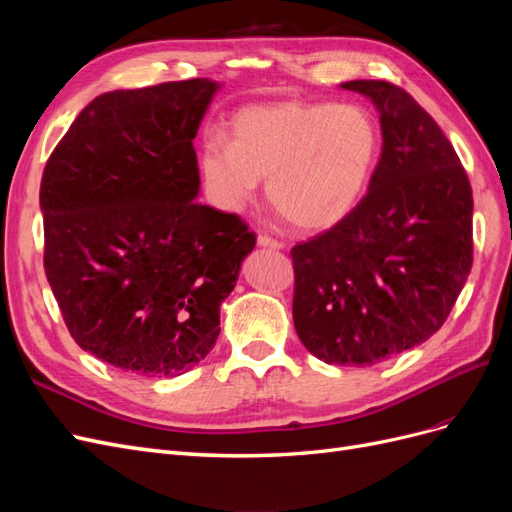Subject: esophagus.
Returning <instances> with one entry per match:
<instances>
[{
	"instance_id": "1",
	"label": "esophagus",
	"mask_w": 512,
	"mask_h": 512,
	"mask_svg": "<svg viewBox=\"0 0 512 512\" xmlns=\"http://www.w3.org/2000/svg\"><path fill=\"white\" fill-rule=\"evenodd\" d=\"M256 243H258L260 247H269V250H284V243L273 239V237H269V235H258Z\"/></svg>"
}]
</instances>
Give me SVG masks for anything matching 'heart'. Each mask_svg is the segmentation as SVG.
Segmentation results:
<instances>
[{
  "instance_id": "heart-1",
  "label": "heart",
  "mask_w": 512,
  "mask_h": 512,
  "mask_svg": "<svg viewBox=\"0 0 512 512\" xmlns=\"http://www.w3.org/2000/svg\"><path fill=\"white\" fill-rule=\"evenodd\" d=\"M380 136L356 104L271 102L245 106L230 121V141L209 134L200 170L226 209H241L269 179V200L303 232L342 224L374 175Z\"/></svg>"
}]
</instances>
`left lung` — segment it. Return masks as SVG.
Masks as SVG:
<instances>
[{
	"label": "left lung",
	"instance_id": "1",
	"mask_svg": "<svg viewBox=\"0 0 512 512\" xmlns=\"http://www.w3.org/2000/svg\"><path fill=\"white\" fill-rule=\"evenodd\" d=\"M339 87L376 106L380 162L365 198L294 245V329L329 365L367 367L436 333L472 269V188L453 145L401 87Z\"/></svg>",
	"mask_w": 512,
	"mask_h": 512
}]
</instances>
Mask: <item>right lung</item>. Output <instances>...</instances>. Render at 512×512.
<instances>
[{"label": "right lung", "instance_id": "right-lung-1", "mask_svg": "<svg viewBox=\"0 0 512 512\" xmlns=\"http://www.w3.org/2000/svg\"><path fill=\"white\" fill-rule=\"evenodd\" d=\"M220 83L108 91L72 121L40 185L44 271L74 342L136 376H181L220 335L256 237L196 203L192 141Z\"/></svg>", "mask_w": 512, "mask_h": 512}]
</instances>
